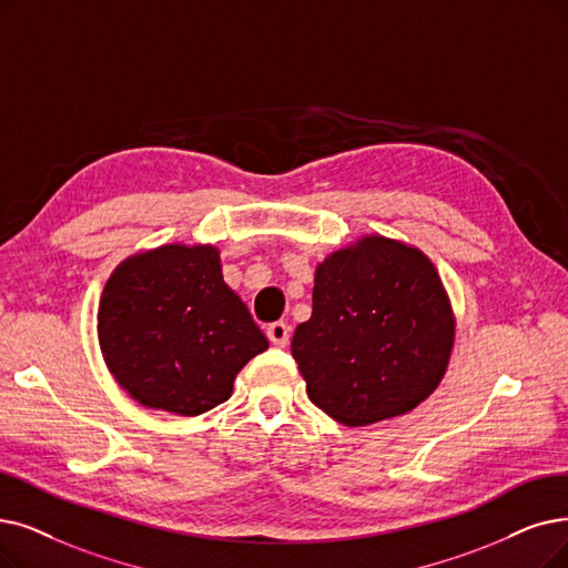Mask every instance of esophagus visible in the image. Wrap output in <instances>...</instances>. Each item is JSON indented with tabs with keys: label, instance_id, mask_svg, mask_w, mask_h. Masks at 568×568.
Segmentation results:
<instances>
[{
	"label": "esophagus",
	"instance_id": "1",
	"mask_svg": "<svg viewBox=\"0 0 568 568\" xmlns=\"http://www.w3.org/2000/svg\"><path fill=\"white\" fill-rule=\"evenodd\" d=\"M267 337H270L272 345L286 347L288 345V337H291V328L284 322H275V324L267 326Z\"/></svg>",
	"mask_w": 568,
	"mask_h": 568
}]
</instances>
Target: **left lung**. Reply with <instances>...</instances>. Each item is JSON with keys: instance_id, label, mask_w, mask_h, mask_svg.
<instances>
[{"instance_id": "left-lung-1", "label": "left lung", "mask_w": 568, "mask_h": 568, "mask_svg": "<svg viewBox=\"0 0 568 568\" xmlns=\"http://www.w3.org/2000/svg\"><path fill=\"white\" fill-rule=\"evenodd\" d=\"M455 316L419 248L368 235L314 275L312 316L291 339L310 400L345 426L410 413L440 384Z\"/></svg>"}]
</instances>
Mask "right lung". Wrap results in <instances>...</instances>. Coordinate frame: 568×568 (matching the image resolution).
Segmentation results:
<instances>
[{
	"label": "right lung",
	"mask_w": 568,
	"mask_h": 568,
	"mask_svg": "<svg viewBox=\"0 0 568 568\" xmlns=\"http://www.w3.org/2000/svg\"><path fill=\"white\" fill-rule=\"evenodd\" d=\"M98 333L121 387L181 417L229 400L244 363L267 349L210 244H165L123 261L104 286Z\"/></svg>",
	"instance_id": "1"
}]
</instances>
